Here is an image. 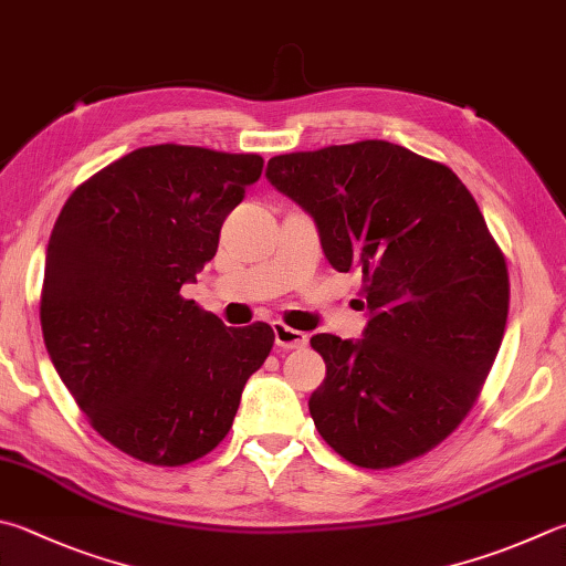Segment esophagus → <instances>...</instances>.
<instances>
[{
    "mask_svg": "<svg viewBox=\"0 0 566 566\" xmlns=\"http://www.w3.org/2000/svg\"><path fill=\"white\" fill-rule=\"evenodd\" d=\"M272 328H274L276 346H282V348H304L306 346V334L296 332V328L286 326L282 322H276Z\"/></svg>",
    "mask_w": 566,
    "mask_h": 566,
    "instance_id": "1",
    "label": "esophagus"
}]
</instances>
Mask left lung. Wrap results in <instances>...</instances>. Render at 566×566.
<instances>
[{
	"label": "left lung",
	"mask_w": 566,
	"mask_h": 566,
	"mask_svg": "<svg viewBox=\"0 0 566 566\" xmlns=\"http://www.w3.org/2000/svg\"><path fill=\"white\" fill-rule=\"evenodd\" d=\"M264 176L312 214L336 272L364 274V336H312L318 436L371 470L428 453L468 416L505 334L507 264L475 198L388 140L286 153Z\"/></svg>",
	"instance_id": "obj_1"
}]
</instances>
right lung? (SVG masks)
<instances>
[{"instance_id":"add662e5","label":"right lung","mask_w":566,"mask_h":566,"mask_svg":"<svg viewBox=\"0 0 566 566\" xmlns=\"http://www.w3.org/2000/svg\"><path fill=\"white\" fill-rule=\"evenodd\" d=\"M254 153L138 148L71 192L51 232L41 332L101 438L148 465L208 455L274 344L270 324L224 326L180 290L262 176Z\"/></svg>"}]
</instances>
